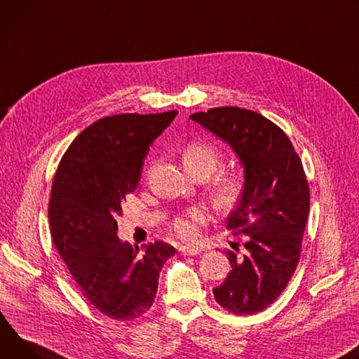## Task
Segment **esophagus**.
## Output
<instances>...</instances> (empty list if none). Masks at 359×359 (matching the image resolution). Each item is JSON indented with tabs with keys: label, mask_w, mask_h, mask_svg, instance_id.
Masks as SVG:
<instances>
[{
	"label": "esophagus",
	"mask_w": 359,
	"mask_h": 359,
	"mask_svg": "<svg viewBox=\"0 0 359 359\" xmlns=\"http://www.w3.org/2000/svg\"><path fill=\"white\" fill-rule=\"evenodd\" d=\"M178 251L182 254V255H189V257H194V255H198L201 252V250L198 247H180Z\"/></svg>",
	"instance_id": "obj_1"
}]
</instances>
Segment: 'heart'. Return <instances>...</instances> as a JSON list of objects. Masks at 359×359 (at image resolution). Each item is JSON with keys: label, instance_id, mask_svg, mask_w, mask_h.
Listing matches in <instances>:
<instances>
[{"label": "heart", "instance_id": "1", "mask_svg": "<svg viewBox=\"0 0 359 359\" xmlns=\"http://www.w3.org/2000/svg\"><path fill=\"white\" fill-rule=\"evenodd\" d=\"M182 165L192 178H210L222 164V152L218 147L205 141L189 142L182 151ZM245 175L241 171H226L211 184V196L221 208H232L245 192ZM207 212L203 208H192L185 217L172 222L174 231L182 238L196 235L195 224L204 222Z\"/></svg>", "mask_w": 359, "mask_h": 359}]
</instances>
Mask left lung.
<instances>
[{"label":"left lung","instance_id":"obj_1","mask_svg":"<svg viewBox=\"0 0 359 359\" xmlns=\"http://www.w3.org/2000/svg\"><path fill=\"white\" fill-rule=\"evenodd\" d=\"M189 118L229 144L244 167L245 192L226 229L245 235V250H226L231 272L212 292L228 312L254 315L281 295L299 262L309 214L304 167L287 134L255 111L219 107Z\"/></svg>","mask_w":359,"mask_h":359}]
</instances>
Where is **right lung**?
<instances>
[{"mask_svg": "<svg viewBox=\"0 0 359 359\" xmlns=\"http://www.w3.org/2000/svg\"><path fill=\"white\" fill-rule=\"evenodd\" d=\"M178 111L118 114L79 134L57 168L48 204L53 243L84 298L105 316L133 321L154 302L159 271L175 254L163 241L133 248L115 215L140 182L149 145Z\"/></svg>", "mask_w": 359, "mask_h": 359, "instance_id": "1", "label": "right lung"}]
</instances>
